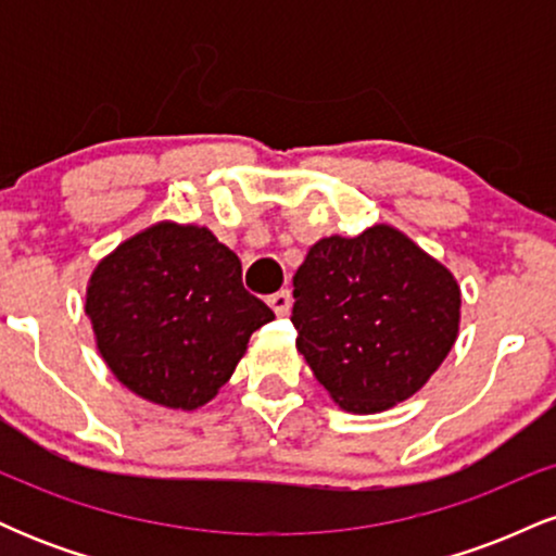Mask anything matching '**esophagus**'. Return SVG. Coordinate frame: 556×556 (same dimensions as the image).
Masks as SVG:
<instances>
[{
    "instance_id": "obj_1",
    "label": "esophagus",
    "mask_w": 556,
    "mask_h": 556,
    "mask_svg": "<svg viewBox=\"0 0 556 556\" xmlns=\"http://www.w3.org/2000/svg\"><path fill=\"white\" fill-rule=\"evenodd\" d=\"M266 303H269V308H271L277 316H287V314H290V308H292V295H290V290L274 292V295H269V300H266Z\"/></svg>"
}]
</instances>
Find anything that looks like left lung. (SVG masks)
Wrapping results in <instances>:
<instances>
[{"label": "left lung", "mask_w": 556, "mask_h": 556, "mask_svg": "<svg viewBox=\"0 0 556 556\" xmlns=\"http://www.w3.org/2000/svg\"><path fill=\"white\" fill-rule=\"evenodd\" d=\"M292 285L298 353L358 416L424 389L460 331L455 274L392 225L314 242Z\"/></svg>", "instance_id": "obj_1"}]
</instances>
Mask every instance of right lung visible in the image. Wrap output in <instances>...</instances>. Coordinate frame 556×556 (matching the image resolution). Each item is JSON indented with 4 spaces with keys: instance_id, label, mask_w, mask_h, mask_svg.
I'll return each instance as SVG.
<instances>
[{
    "instance_id": "obj_1",
    "label": "right lung",
    "mask_w": 556,
    "mask_h": 556,
    "mask_svg": "<svg viewBox=\"0 0 556 556\" xmlns=\"http://www.w3.org/2000/svg\"><path fill=\"white\" fill-rule=\"evenodd\" d=\"M240 258L208 227L156 222L93 266L96 350L138 397L198 410L227 384L274 314L240 282Z\"/></svg>"
}]
</instances>
